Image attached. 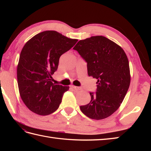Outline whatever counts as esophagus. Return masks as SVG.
I'll return each mask as SVG.
<instances>
[{"mask_svg": "<svg viewBox=\"0 0 151 151\" xmlns=\"http://www.w3.org/2000/svg\"><path fill=\"white\" fill-rule=\"evenodd\" d=\"M70 87H71L73 89H76V90H81V89H82L81 88L77 87V86H74V85H71V86H70Z\"/></svg>", "mask_w": 151, "mask_h": 151, "instance_id": "34e87169", "label": "esophagus"}]
</instances>
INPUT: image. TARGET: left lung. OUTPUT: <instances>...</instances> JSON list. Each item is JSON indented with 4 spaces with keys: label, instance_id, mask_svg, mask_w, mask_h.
<instances>
[{
    "label": "left lung",
    "instance_id": "obj_1",
    "mask_svg": "<svg viewBox=\"0 0 151 151\" xmlns=\"http://www.w3.org/2000/svg\"><path fill=\"white\" fill-rule=\"evenodd\" d=\"M74 49L88 63V74L97 78V91L91 101L81 106L82 113L93 119L110 116L119 108L130 84L129 60L122 48L104 36L80 40Z\"/></svg>",
    "mask_w": 151,
    "mask_h": 151
}]
</instances>
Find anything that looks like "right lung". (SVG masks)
Returning <instances> with one entry per match:
<instances>
[{
	"mask_svg": "<svg viewBox=\"0 0 151 151\" xmlns=\"http://www.w3.org/2000/svg\"><path fill=\"white\" fill-rule=\"evenodd\" d=\"M78 41L54 30L36 34L25 43L20 54L17 76L22 101L34 113L47 115L55 111L69 86L55 84L52 75L60 57Z\"/></svg>",
	"mask_w": 151,
	"mask_h": 151,
	"instance_id": "add662e5",
	"label": "right lung"
}]
</instances>
